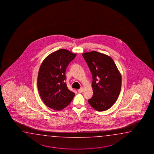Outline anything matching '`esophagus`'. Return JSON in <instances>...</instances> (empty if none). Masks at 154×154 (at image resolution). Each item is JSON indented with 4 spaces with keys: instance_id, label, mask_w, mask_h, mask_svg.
Returning a JSON list of instances; mask_svg holds the SVG:
<instances>
[{
    "instance_id": "esophagus-1",
    "label": "esophagus",
    "mask_w": 154,
    "mask_h": 154,
    "mask_svg": "<svg viewBox=\"0 0 154 154\" xmlns=\"http://www.w3.org/2000/svg\"><path fill=\"white\" fill-rule=\"evenodd\" d=\"M78 91L79 93H82V92H83V91H84V88H80V89H79Z\"/></svg>"
}]
</instances>
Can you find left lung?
<instances>
[{"instance_id": "obj_1", "label": "left lung", "mask_w": 154, "mask_h": 154, "mask_svg": "<svg viewBox=\"0 0 154 154\" xmlns=\"http://www.w3.org/2000/svg\"><path fill=\"white\" fill-rule=\"evenodd\" d=\"M92 75V97L88 100L97 111L102 112L112 106L120 92L121 75L112 58L98 52L82 54Z\"/></svg>"}]
</instances>
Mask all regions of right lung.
<instances>
[{
  "label": "right lung",
  "mask_w": 154,
  "mask_h": 154,
  "mask_svg": "<svg viewBox=\"0 0 154 154\" xmlns=\"http://www.w3.org/2000/svg\"><path fill=\"white\" fill-rule=\"evenodd\" d=\"M76 54L66 49L54 52L43 60L38 75V89L46 106L61 110L72 102L75 94L66 86V70Z\"/></svg>",
  "instance_id": "obj_1"
}]
</instances>
